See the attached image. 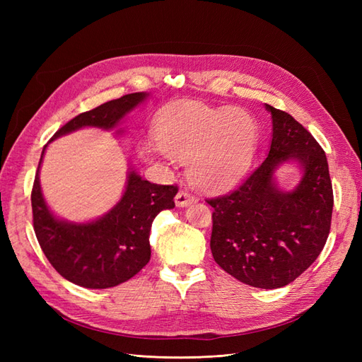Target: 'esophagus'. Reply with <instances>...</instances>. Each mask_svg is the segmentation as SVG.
I'll return each instance as SVG.
<instances>
[{"label": "esophagus", "mask_w": 362, "mask_h": 362, "mask_svg": "<svg viewBox=\"0 0 362 362\" xmlns=\"http://www.w3.org/2000/svg\"><path fill=\"white\" fill-rule=\"evenodd\" d=\"M175 202H177V206H187L193 202H196V198L194 196H192L187 190H180L177 193V196H175Z\"/></svg>", "instance_id": "obj_1"}]
</instances>
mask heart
<instances>
[{
    "label": "heart",
    "mask_w": 362,
    "mask_h": 362,
    "mask_svg": "<svg viewBox=\"0 0 362 362\" xmlns=\"http://www.w3.org/2000/svg\"><path fill=\"white\" fill-rule=\"evenodd\" d=\"M154 133L157 145L141 146L144 157L156 160L166 152L187 160L189 180L202 190H222L243 178L258 145V128L249 113L199 103L164 107Z\"/></svg>",
    "instance_id": "1"
}]
</instances>
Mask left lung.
<instances>
[{
  "instance_id": "1",
  "label": "left lung",
  "mask_w": 362,
  "mask_h": 362,
  "mask_svg": "<svg viewBox=\"0 0 362 362\" xmlns=\"http://www.w3.org/2000/svg\"><path fill=\"white\" fill-rule=\"evenodd\" d=\"M272 144L266 160L234 192L208 199L211 254L226 273L257 288L287 286L308 269L331 229L334 194L325 151L288 113L266 104ZM288 160L303 170L290 192L274 172Z\"/></svg>"
}]
</instances>
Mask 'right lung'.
I'll return each instance as SVG.
<instances>
[{
  "instance_id": "add662e5",
  "label": "right lung",
  "mask_w": 362,
  "mask_h": 362,
  "mask_svg": "<svg viewBox=\"0 0 362 362\" xmlns=\"http://www.w3.org/2000/svg\"><path fill=\"white\" fill-rule=\"evenodd\" d=\"M148 96L146 92L128 93L75 116L51 141L86 127L115 129ZM47 146L33 184L31 208L37 242L51 266L64 279L84 288L116 287L137 275L151 259V225L160 211L175 206L177 185L152 184L129 168L122 198L110 211L84 223L63 221L49 210L40 189L39 170Z\"/></svg>"
}]
</instances>
